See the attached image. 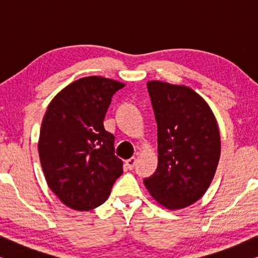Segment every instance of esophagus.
I'll list each match as a JSON object with an SVG mask.
<instances>
[{"label":"esophagus","instance_id":"1","mask_svg":"<svg viewBox=\"0 0 258 258\" xmlns=\"http://www.w3.org/2000/svg\"><path fill=\"white\" fill-rule=\"evenodd\" d=\"M136 157H132V158H129V160H126L125 161V164H126V167H128L129 169H133L134 167H135V164H136Z\"/></svg>","mask_w":258,"mask_h":258}]
</instances>
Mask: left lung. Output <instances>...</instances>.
I'll use <instances>...</instances> for the list:
<instances>
[{
  "label": "left lung",
  "instance_id": "left-lung-1",
  "mask_svg": "<svg viewBox=\"0 0 258 258\" xmlns=\"http://www.w3.org/2000/svg\"><path fill=\"white\" fill-rule=\"evenodd\" d=\"M157 122L158 164L144 185L170 210L191 206L209 188L221 155L217 121L209 104L186 86L147 83Z\"/></svg>",
  "mask_w": 258,
  "mask_h": 258
}]
</instances>
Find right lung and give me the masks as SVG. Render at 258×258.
Listing matches in <instances>:
<instances>
[{"label": "right lung", "instance_id": "1", "mask_svg": "<svg viewBox=\"0 0 258 258\" xmlns=\"http://www.w3.org/2000/svg\"><path fill=\"white\" fill-rule=\"evenodd\" d=\"M124 83L102 76L74 81L52 98L42 121L38 155L45 181L64 206L88 211L104 203L123 172L115 136L103 121Z\"/></svg>", "mask_w": 258, "mask_h": 258}]
</instances>
